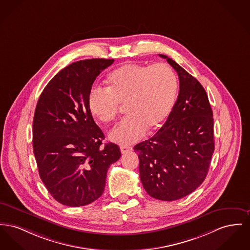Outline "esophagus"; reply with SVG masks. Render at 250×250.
<instances>
[{"label": "esophagus", "instance_id": "34e87169", "mask_svg": "<svg viewBox=\"0 0 250 250\" xmlns=\"http://www.w3.org/2000/svg\"><path fill=\"white\" fill-rule=\"evenodd\" d=\"M120 149H121V152H122L123 154H125V153H126V152H128V151H131V150H132V147L122 146L120 147Z\"/></svg>", "mask_w": 250, "mask_h": 250}]
</instances>
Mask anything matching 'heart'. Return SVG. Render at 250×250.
I'll use <instances>...</instances> for the list:
<instances>
[{
	"label": "heart",
	"instance_id": "1",
	"mask_svg": "<svg viewBox=\"0 0 250 250\" xmlns=\"http://www.w3.org/2000/svg\"><path fill=\"white\" fill-rule=\"evenodd\" d=\"M177 88L176 74L165 63L125 64L107 75L106 89L89 90L88 111L99 122L108 124L117 116L119 104H125L128 116L108 137L116 144L130 145L165 122L176 103Z\"/></svg>",
	"mask_w": 250,
	"mask_h": 250
}]
</instances>
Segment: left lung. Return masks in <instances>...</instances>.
I'll return each mask as SVG.
<instances>
[{
  "instance_id": "8db88e82",
  "label": "left lung",
  "mask_w": 250,
  "mask_h": 250,
  "mask_svg": "<svg viewBox=\"0 0 250 250\" xmlns=\"http://www.w3.org/2000/svg\"><path fill=\"white\" fill-rule=\"evenodd\" d=\"M175 69L179 92L172 112L152 138L134 146L147 193L174 201L204 181L214 151L213 114L202 85L176 61L159 55Z\"/></svg>"
}]
</instances>
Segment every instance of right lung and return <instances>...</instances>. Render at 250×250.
<instances>
[{
    "label": "right lung",
    "mask_w": 250,
    "mask_h": 250,
    "mask_svg": "<svg viewBox=\"0 0 250 250\" xmlns=\"http://www.w3.org/2000/svg\"><path fill=\"white\" fill-rule=\"evenodd\" d=\"M114 59L74 62L56 74L42 92L33 121V148L40 176L51 195L69 207L88 205L104 192L117 145L102 146L104 133L88 111L96 77Z\"/></svg>",
    "instance_id": "1"
}]
</instances>
